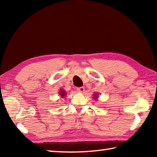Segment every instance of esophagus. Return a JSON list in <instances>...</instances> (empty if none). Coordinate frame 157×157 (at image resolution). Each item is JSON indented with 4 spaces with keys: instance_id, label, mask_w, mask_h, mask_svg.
I'll return each mask as SVG.
<instances>
[{
    "instance_id": "obj_1",
    "label": "esophagus",
    "mask_w": 157,
    "mask_h": 157,
    "mask_svg": "<svg viewBox=\"0 0 157 157\" xmlns=\"http://www.w3.org/2000/svg\"><path fill=\"white\" fill-rule=\"evenodd\" d=\"M77 90H78V91L79 92H83L84 91V87H79V88H77Z\"/></svg>"
}]
</instances>
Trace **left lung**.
Here are the masks:
<instances>
[{"mask_svg":"<svg viewBox=\"0 0 157 157\" xmlns=\"http://www.w3.org/2000/svg\"><path fill=\"white\" fill-rule=\"evenodd\" d=\"M94 99H96V98H98V94H94Z\"/></svg>","mask_w":157,"mask_h":157,"instance_id":"obj_1","label":"left lung"}]
</instances>
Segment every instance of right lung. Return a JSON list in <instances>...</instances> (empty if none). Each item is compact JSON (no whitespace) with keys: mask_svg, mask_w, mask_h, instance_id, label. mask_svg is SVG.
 <instances>
[{"mask_svg":"<svg viewBox=\"0 0 157 157\" xmlns=\"http://www.w3.org/2000/svg\"><path fill=\"white\" fill-rule=\"evenodd\" d=\"M59 94L61 95V97H63V96L65 95V90H61V91H60V92H59Z\"/></svg>","mask_w":157,"mask_h":157,"instance_id":"1","label":"right lung"}]
</instances>
